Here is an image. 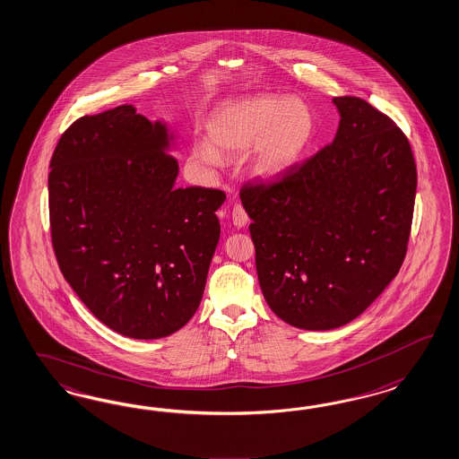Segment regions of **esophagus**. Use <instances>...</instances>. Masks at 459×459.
I'll return each instance as SVG.
<instances>
[{"instance_id": "34e87169", "label": "esophagus", "mask_w": 459, "mask_h": 459, "mask_svg": "<svg viewBox=\"0 0 459 459\" xmlns=\"http://www.w3.org/2000/svg\"><path fill=\"white\" fill-rule=\"evenodd\" d=\"M231 221L235 224L236 228H245L248 223V214L243 210L241 204H235L233 211H231Z\"/></svg>"}]
</instances>
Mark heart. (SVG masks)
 Returning <instances> with one entry per match:
<instances>
[{
  "mask_svg": "<svg viewBox=\"0 0 459 459\" xmlns=\"http://www.w3.org/2000/svg\"><path fill=\"white\" fill-rule=\"evenodd\" d=\"M314 137V112L303 100L260 93L220 105L206 122V141H197L191 156L218 168L248 154L249 174L276 183L297 169Z\"/></svg>",
  "mask_w": 459,
  "mask_h": 459,
  "instance_id": "b5f03b06",
  "label": "heart"
}]
</instances>
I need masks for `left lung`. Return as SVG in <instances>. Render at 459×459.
<instances>
[{
	"instance_id": "obj_1",
	"label": "left lung",
	"mask_w": 459,
	"mask_h": 459,
	"mask_svg": "<svg viewBox=\"0 0 459 459\" xmlns=\"http://www.w3.org/2000/svg\"><path fill=\"white\" fill-rule=\"evenodd\" d=\"M341 122L280 183L241 189L256 273L276 316L303 330L352 322L406 256L418 172L406 135L359 97H335Z\"/></svg>"
}]
</instances>
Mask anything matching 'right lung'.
<instances>
[{
  "mask_svg": "<svg viewBox=\"0 0 459 459\" xmlns=\"http://www.w3.org/2000/svg\"><path fill=\"white\" fill-rule=\"evenodd\" d=\"M176 135L118 105L75 120L50 160L55 256L104 325L152 341L183 328L220 241L223 191L176 187Z\"/></svg>",
  "mask_w": 459,
  "mask_h": 459,
  "instance_id": "1",
  "label": "right lung"
}]
</instances>
